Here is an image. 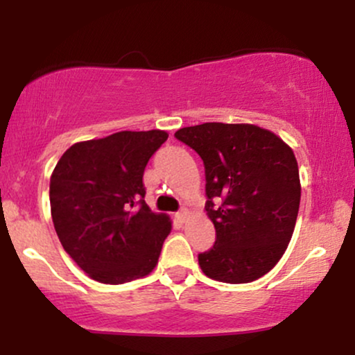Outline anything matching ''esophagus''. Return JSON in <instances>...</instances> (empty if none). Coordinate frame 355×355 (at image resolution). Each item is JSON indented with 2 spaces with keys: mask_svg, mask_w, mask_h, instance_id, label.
Here are the masks:
<instances>
[{
  "mask_svg": "<svg viewBox=\"0 0 355 355\" xmlns=\"http://www.w3.org/2000/svg\"><path fill=\"white\" fill-rule=\"evenodd\" d=\"M189 210H187V209H182L180 211H178V214H177V218L178 220H180V222H185V220L187 218H189Z\"/></svg>",
  "mask_w": 355,
  "mask_h": 355,
  "instance_id": "1",
  "label": "esophagus"
}]
</instances>
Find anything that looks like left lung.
Listing matches in <instances>:
<instances>
[{
  "mask_svg": "<svg viewBox=\"0 0 355 355\" xmlns=\"http://www.w3.org/2000/svg\"><path fill=\"white\" fill-rule=\"evenodd\" d=\"M175 137L205 165V210L217 240L198 255L202 272L227 284L266 275L287 250L299 214L300 178L292 148L250 123L185 126Z\"/></svg>",
  "mask_w": 355,
  "mask_h": 355,
  "instance_id": "8db88e82",
  "label": "left lung"
}]
</instances>
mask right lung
Here are the masks:
<instances>
[{
  "instance_id": "add662e5",
  "label": "right lung",
  "mask_w": 355,
  "mask_h": 355,
  "mask_svg": "<svg viewBox=\"0 0 355 355\" xmlns=\"http://www.w3.org/2000/svg\"><path fill=\"white\" fill-rule=\"evenodd\" d=\"M166 138L164 130H148L78 141L53 170L50 205L56 235L96 282L125 284L157 267L172 220L145 203L144 172Z\"/></svg>"
}]
</instances>
